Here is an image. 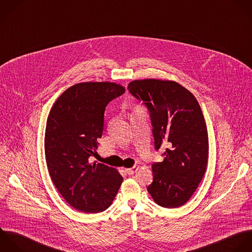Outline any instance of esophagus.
Masks as SVG:
<instances>
[{"instance_id":"1","label":"esophagus","mask_w":252,"mask_h":252,"mask_svg":"<svg viewBox=\"0 0 252 252\" xmlns=\"http://www.w3.org/2000/svg\"><path fill=\"white\" fill-rule=\"evenodd\" d=\"M137 171V167H132L130 169H126V172L127 175H133Z\"/></svg>"}]
</instances>
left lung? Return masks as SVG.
Listing matches in <instances>:
<instances>
[{"label":"left lung","instance_id":"8db88e82","mask_svg":"<svg viewBox=\"0 0 252 252\" xmlns=\"http://www.w3.org/2000/svg\"><path fill=\"white\" fill-rule=\"evenodd\" d=\"M127 89L149 112L155 150L166 148L152 165L147 190L154 201L176 208L189 201L201 182L208 159V133L196 98L175 81L133 80Z\"/></svg>","mask_w":252,"mask_h":252}]
</instances>
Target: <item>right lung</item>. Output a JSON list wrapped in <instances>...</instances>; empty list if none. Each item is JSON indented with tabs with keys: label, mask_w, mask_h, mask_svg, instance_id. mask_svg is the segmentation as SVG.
Masks as SVG:
<instances>
[{
	"label": "right lung",
	"mask_w": 252,
	"mask_h": 252,
	"mask_svg": "<svg viewBox=\"0 0 252 252\" xmlns=\"http://www.w3.org/2000/svg\"><path fill=\"white\" fill-rule=\"evenodd\" d=\"M113 82L67 88L53 105L46 125L45 156L55 187L78 211L98 213L116 197L123 177L105 164H90L104 129L107 105L125 93Z\"/></svg>",
	"instance_id": "1"
}]
</instances>
